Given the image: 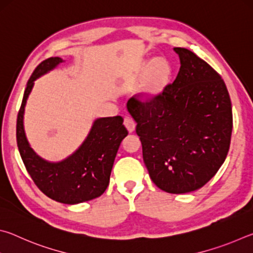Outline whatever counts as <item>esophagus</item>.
Here are the masks:
<instances>
[{
    "instance_id": "esophagus-1",
    "label": "esophagus",
    "mask_w": 253,
    "mask_h": 253,
    "mask_svg": "<svg viewBox=\"0 0 253 253\" xmlns=\"http://www.w3.org/2000/svg\"><path fill=\"white\" fill-rule=\"evenodd\" d=\"M124 125L127 128V130L129 132H132L135 130V127H136V123L134 119L131 117H125L124 118Z\"/></svg>"
}]
</instances>
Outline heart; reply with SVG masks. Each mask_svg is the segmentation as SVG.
I'll return each instance as SVG.
<instances>
[{
  "label": "heart",
  "mask_w": 253,
  "mask_h": 253,
  "mask_svg": "<svg viewBox=\"0 0 253 253\" xmlns=\"http://www.w3.org/2000/svg\"><path fill=\"white\" fill-rule=\"evenodd\" d=\"M146 70H151L146 92L148 95H155L164 87L169 75V68L163 60H155L153 63L146 66Z\"/></svg>",
  "instance_id": "obj_1"
}]
</instances>
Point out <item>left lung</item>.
Returning <instances> with one entry per match:
<instances>
[{
  "label": "left lung",
  "mask_w": 253,
  "mask_h": 253,
  "mask_svg": "<svg viewBox=\"0 0 253 253\" xmlns=\"http://www.w3.org/2000/svg\"><path fill=\"white\" fill-rule=\"evenodd\" d=\"M181 68L158 95L132 97L127 109L152 181L173 194L205 185L228 155L233 119L223 79L185 48H174Z\"/></svg>",
  "instance_id": "8db88e82"
}]
</instances>
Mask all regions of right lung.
<instances>
[{"mask_svg": "<svg viewBox=\"0 0 253 253\" xmlns=\"http://www.w3.org/2000/svg\"><path fill=\"white\" fill-rule=\"evenodd\" d=\"M60 62L62 59L59 57L46 59L30 77L16 119V143L25 169L42 193L60 203L77 204L96 199L106 191L119 145L128 131L122 116L98 118L83 145L62 162H46L33 152L24 134V107L34 80Z\"/></svg>", "mask_w": 253, "mask_h": 253, "instance_id": "obj_1", "label": "right lung"}]
</instances>
